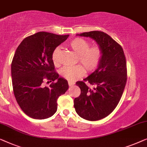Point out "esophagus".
<instances>
[{
  "mask_svg": "<svg viewBox=\"0 0 147 147\" xmlns=\"http://www.w3.org/2000/svg\"><path fill=\"white\" fill-rule=\"evenodd\" d=\"M74 84H75V83H74V82H72V81H69V85L70 86H73Z\"/></svg>",
  "mask_w": 147,
  "mask_h": 147,
  "instance_id": "obj_1",
  "label": "esophagus"
}]
</instances>
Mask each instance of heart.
<instances>
[{
    "label": "heart",
    "instance_id": "b5f03b06",
    "mask_svg": "<svg viewBox=\"0 0 147 147\" xmlns=\"http://www.w3.org/2000/svg\"><path fill=\"white\" fill-rule=\"evenodd\" d=\"M69 46L78 55V61L88 72L94 71L100 63L102 57V51L100 47L94 46L90 47L87 40L83 38H76L69 42ZM60 49L56 48L53 51L52 59L55 65L59 63ZM84 68L81 65L73 67H65L61 70L60 74L66 79L74 81L85 73Z\"/></svg>",
    "mask_w": 147,
    "mask_h": 147
}]
</instances>
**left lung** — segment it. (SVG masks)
I'll use <instances>...</instances> for the list:
<instances>
[{
	"mask_svg": "<svg viewBox=\"0 0 147 147\" xmlns=\"http://www.w3.org/2000/svg\"><path fill=\"white\" fill-rule=\"evenodd\" d=\"M76 36L89 37L102 51L97 69L84 80L94 87L90 88L84 82L76 84L80 94L74 100L77 114L88 121H98L114 111L119 102L127 82V63L123 48L106 33L90 31Z\"/></svg>",
	"mask_w": 147,
	"mask_h": 147,
	"instance_id": "left-lung-1",
	"label": "left lung"
}]
</instances>
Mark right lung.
I'll list each match as a JSON object with an SVG mask.
<instances>
[{"mask_svg": "<svg viewBox=\"0 0 147 147\" xmlns=\"http://www.w3.org/2000/svg\"><path fill=\"white\" fill-rule=\"evenodd\" d=\"M69 35L39 32L26 37L16 49L11 64L14 94L20 109L28 117L45 119L57 110V99L69 88L67 80L55 71L53 51ZM56 80L49 88L45 79Z\"/></svg>", "mask_w": 147, "mask_h": 147, "instance_id": "add662e5", "label": "right lung"}]
</instances>
